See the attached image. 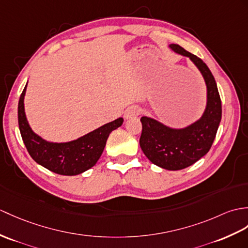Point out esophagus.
Wrapping results in <instances>:
<instances>
[{"instance_id": "obj_1", "label": "esophagus", "mask_w": 248, "mask_h": 248, "mask_svg": "<svg viewBox=\"0 0 248 248\" xmlns=\"http://www.w3.org/2000/svg\"><path fill=\"white\" fill-rule=\"evenodd\" d=\"M138 115V108L135 106H132L128 108L124 112V118L125 119H131V118H135Z\"/></svg>"}]
</instances>
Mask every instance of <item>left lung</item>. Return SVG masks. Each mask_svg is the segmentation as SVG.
I'll return each mask as SVG.
<instances>
[{
  "label": "left lung",
  "mask_w": 248,
  "mask_h": 248,
  "mask_svg": "<svg viewBox=\"0 0 248 248\" xmlns=\"http://www.w3.org/2000/svg\"><path fill=\"white\" fill-rule=\"evenodd\" d=\"M174 53L192 61L206 84V107L198 120L184 128H171L152 117L142 116L140 145L154 165L166 170H181L193 165L210 150L222 118V103L214 75L203 60L177 44Z\"/></svg>",
  "instance_id": "8db88e82"
}]
</instances>
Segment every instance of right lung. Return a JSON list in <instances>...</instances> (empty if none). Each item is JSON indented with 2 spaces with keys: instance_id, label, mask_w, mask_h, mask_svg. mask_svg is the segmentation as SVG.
<instances>
[{
  "instance_id": "obj_1",
  "label": "right lung",
  "mask_w": 248,
  "mask_h": 248,
  "mask_svg": "<svg viewBox=\"0 0 248 248\" xmlns=\"http://www.w3.org/2000/svg\"><path fill=\"white\" fill-rule=\"evenodd\" d=\"M26 86L19 100L18 120L22 140L34 162L61 175H77L95 166L105 150L108 135L123 124L124 118L103 124L77 140L48 141L34 133L27 122L24 108Z\"/></svg>"
}]
</instances>
